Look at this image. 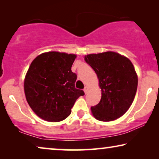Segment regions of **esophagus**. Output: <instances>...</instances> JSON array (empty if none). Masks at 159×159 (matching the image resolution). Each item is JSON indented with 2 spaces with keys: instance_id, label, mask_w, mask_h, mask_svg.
I'll use <instances>...</instances> for the list:
<instances>
[{
  "instance_id": "obj_1",
  "label": "esophagus",
  "mask_w": 159,
  "mask_h": 159,
  "mask_svg": "<svg viewBox=\"0 0 159 159\" xmlns=\"http://www.w3.org/2000/svg\"><path fill=\"white\" fill-rule=\"evenodd\" d=\"M89 87H88V86H86L85 88H84V93H85V94H87V93H88V91H89Z\"/></svg>"
}]
</instances>
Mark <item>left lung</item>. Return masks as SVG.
<instances>
[{"label":"left lung","mask_w":159,"mask_h":159,"mask_svg":"<svg viewBox=\"0 0 159 159\" xmlns=\"http://www.w3.org/2000/svg\"><path fill=\"white\" fill-rule=\"evenodd\" d=\"M84 61L96 73L101 90L99 103L91 107L93 116L101 121H114L131 106L138 78L129 58L113 51L84 56Z\"/></svg>","instance_id":"obj_1"}]
</instances>
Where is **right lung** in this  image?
Listing matches in <instances>:
<instances>
[{"instance_id": "right-lung-1", "label": "right lung", "mask_w": 159, "mask_h": 159, "mask_svg": "<svg viewBox=\"0 0 159 159\" xmlns=\"http://www.w3.org/2000/svg\"><path fill=\"white\" fill-rule=\"evenodd\" d=\"M77 55L58 51L40 54L30 64L24 81L28 104L43 120L58 122L71 114L83 90L75 88L77 75L71 66Z\"/></svg>"}]
</instances>
